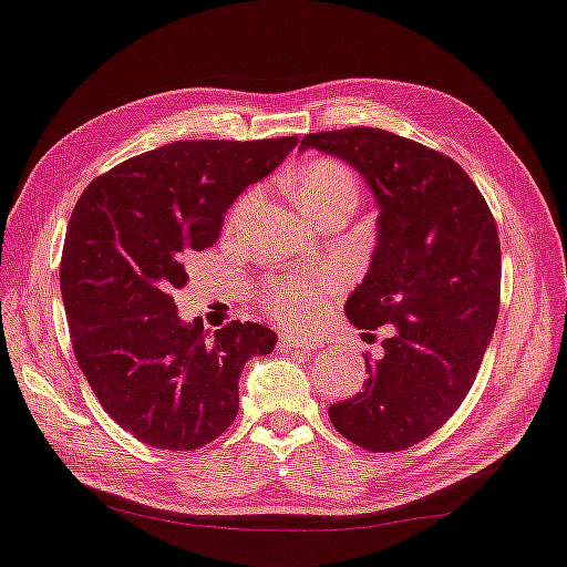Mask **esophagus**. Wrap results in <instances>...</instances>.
Segmentation results:
<instances>
[{"mask_svg":"<svg viewBox=\"0 0 567 567\" xmlns=\"http://www.w3.org/2000/svg\"><path fill=\"white\" fill-rule=\"evenodd\" d=\"M282 347H290V349H297V351H312L317 349L319 343L315 339H307V337H299V334H285L280 337Z\"/></svg>","mask_w":567,"mask_h":567,"instance_id":"34e87169","label":"esophagus"}]
</instances>
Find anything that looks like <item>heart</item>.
I'll return each mask as SVG.
<instances>
[{
  "label": "heart",
  "mask_w": 567,
  "mask_h": 567,
  "mask_svg": "<svg viewBox=\"0 0 567 567\" xmlns=\"http://www.w3.org/2000/svg\"><path fill=\"white\" fill-rule=\"evenodd\" d=\"M292 194L299 210L312 218L334 206H357L359 179L349 164L334 157H317L299 166L292 176ZM252 204L255 194L243 196L236 218L250 210ZM334 285L337 280L331 275H295L290 280L272 285L265 295V305L272 317L287 321V324H307L321 312Z\"/></svg>",
  "instance_id": "b5f03b06"
}]
</instances>
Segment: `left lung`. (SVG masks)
<instances>
[{
    "instance_id": "1",
    "label": "left lung",
    "mask_w": 567,
    "mask_h": 567,
    "mask_svg": "<svg viewBox=\"0 0 567 567\" xmlns=\"http://www.w3.org/2000/svg\"><path fill=\"white\" fill-rule=\"evenodd\" d=\"M357 169L379 204V236L347 317L393 324L379 359L363 357V391L329 408L331 425L369 452H398L454 415L480 373L498 317L496 220L462 166L379 127L315 132L302 150Z\"/></svg>"
}]
</instances>
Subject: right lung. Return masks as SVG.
I'll use <instances>...</instances> for the list:
<instances>
[{"mask_svg": "<svg viewBox=\"0 0 567 567\" xmlns=\"http://www.w3.org/2000/svg\"><path fill=\"white\" fill-rule=\"evenodd\" d=\"M297 137L182 140L97 176L69 220L61 295L78 365L100 405L140 442L198 450L238 415L243 365L277 343L230 321H182L174 290L192 252L216 243L228 206L295 150Z\"/></svg>", "mask_w": 567, "mask_h": 567, "instance_id": "right-lung-1", "label": "right lung"}]
</instances>
